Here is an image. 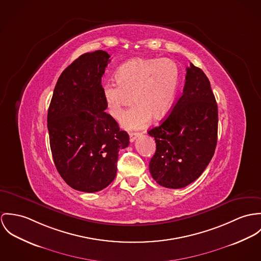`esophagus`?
Returning a JSON list of instances; mask_svg holds the SVG:
<instances>
[{
    "mask_svg": "<svg viewBox=\"0 0 261 261\" xmlns=\"http://www.w3.org/2000/svg\"><path fill=\"white\" fill-rule=\"evenodd\" d=\"M139 136H141V133H139V132H131L130 133V141L134 142Z\"/></svg>",
    "mask_w": 261,
    "mask_h": 261,
    "instance_id": "34e87169",
    "label": "esophagus"
}]
</instances>
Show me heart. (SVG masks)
<instances>
[{
  "label": "heart",
  "mask_w": 261,
  "mask_h": 261,
  "mask_svg": "<svg viewBox=\"0 0 261 261\" xmlns=\"http://www.w3.org/2000/svg\"><path fill=\"white\" fill-rule=\"evenodd\" d=\"M116 83L103 85L102 93L111 116L120 119L133 102L136 103L123 117L127 129L144 127L151 116L160 119L173 107L180 82V72L173 60L167 58L132 59L120 66Z\"/></svg>",
  "instance_id": "obj_1"
}]
</instances>
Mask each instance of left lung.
I'll return each instance as SVG.
<instances>
[{
	"instance_id": "1",
	"label": "left lung",
	"mask_w": 261,
	"mask_h": 261,
	"mask_svg": "<svg viewBox=\"0 0 261 261\" xmlns=\"http://www.w3.org/2000/svg\"><path fill=\"white\" fill-rule=\"evenodd\" d=\"M185 85L170 114L148 131L156 151L149 163L153 179L166 188H183L195 181L214 155L218 109L210 82L190 63Z\"/></svg>"
}]
</instances>
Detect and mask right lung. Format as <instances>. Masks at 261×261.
Instances as JSON below:
<instances>
[{"label":"right lung","mask_w":261,"mask_h":261,"mask_svg":"<svg viewBox=\"0 0 261 261\" xmlns=\"http://www.w3.org/2000/svg\"><path fill=\"white\" fill-rule=\"evenodd\" d=\"M102 50L85 53L60 75L48 110V131L59 174L73 189L97 192L117 173L118 153L129 145L107 109L101 79L110 62Z\"/></svg>","instance_id":"1"}]
</instances>
